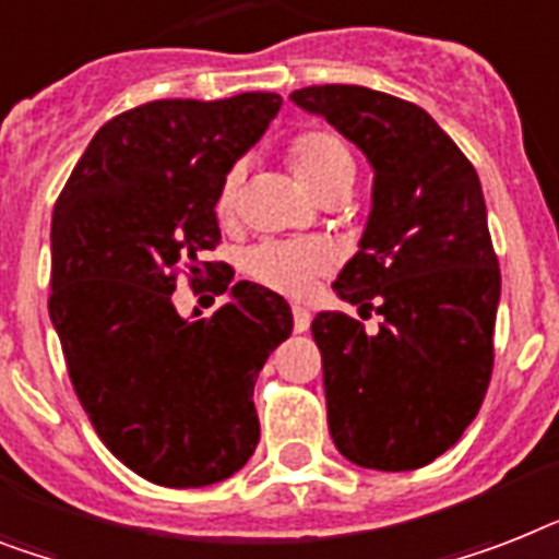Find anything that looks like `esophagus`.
<instances>
[{
  "mask_svg": "<svg viewBox=\"0 0 559 559\" xmlns=\"http://www.w3.org/2000/svg\"><path fill=\"white\" fill-rule=\"evenodd\" d=\"M293 326H295V333H307V330H310V310L293 307Z\"/></svg>",
  "mask_w": 559,
  "mask_h": 559,
  "instance_id": "obj_1",
  "label": "esophagus"
}]
</instances>
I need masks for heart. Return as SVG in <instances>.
Segmentation results:
<instances>
[{"instance_id":"heart-1","label":"heart","mask_w":559,"mask_h":559,"mask_svg":"<svg viewBox=\"0 0 559 559\" xmlns=\"http://www.w3.org/2000/svg\"><path fill=\"white\" fill-rule=\"evenodd\" d=\"M287 163L295 180L316 198L350 194L356 183V157L350 146L333 131H304L287 148ZM240 169H233L224 177L217 192V212L226 215L235 206ZM330 266V255L319 243H264L249 252L247 270L261 284L278 289L284 295L307 293L310 281Z\"/></svg>"}]
</instances>
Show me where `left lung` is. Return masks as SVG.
Instances as JSON below:
<instances>
[{
	"instance_id": "1",
	"label": "left lung",
	"mask_w": 559,
	"mask_h": 559,
	"mask_svg": "<svg viewBox=\"0 0 559 559\" xmlns=\"http://www.w3.org/2000/svg\"><path fill=\"white\" fill-rule=\"evenodd\" d=\"M373 169L370 215L335 295L382 316L379 333L338 310L312 319L330 437L373 471H413L460 442L493 367L500 264L479 177L425 108L365 85L289 94Z\"/></svg>"
}]
</instances>
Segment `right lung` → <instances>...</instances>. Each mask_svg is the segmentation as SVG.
Instances as JSON below:
<instances>
[{
  "label": "right lung",
  "mask_w": 559,
  "mask_h": 559,
  "mask_svg": "<svg viewBox=\"0 0 559 559\" xmlns=\"http://www.w3.org/2000/svg\"><path fill=\"white\" fill-rule=\"evenodd\" d=\"M281 97L154 99L94 134L53 206L51 324L97 437L143 479L203 488L255 451L252 390L293 333L278 293L217 281L229 301L203 319L171 304L175 266L221 240L217 192L278 115Z\"/></svg>",
  "instance_id": "1"
}]
</instances>
